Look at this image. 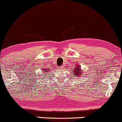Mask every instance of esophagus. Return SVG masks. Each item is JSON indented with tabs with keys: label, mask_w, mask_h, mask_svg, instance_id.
<instances>
[{
	"label": "esophagus",
	"mask_w": 122,
	"mask_h": 122,
	"mask_svg": "<svg viewBox=\"0 0 122 122\" xmlns=\"http://www.w3.org/2000/svg\"><path fill=\"white\" fill-rule=\"evenodd\" d=\"M64 69H65V67H64L63 66H61L60 67V69H61V70H63Z\"/></svg>",
	"instance_id": "obj_1"
}]
</instances>
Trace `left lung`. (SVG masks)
Listing matches in <instances>:
<instances>
[{"mask_svg": "<svg viewBox=\"0 0 122 122\" xmlns=\"http://www.w3.org/2000/svg\"><path fill=\"white\" fill-rule=\"evenodd\" d=\"M72 73H73V75L72 76L73 77H75L76 78L77 77H81V75H82V73L83 72V70H81V66L80 65H76L75 66V68L73 69V70H71Z\"/></svg>", "mask_w": 122, "mask_h": 122, "instance_id": "obj_1", "label": "left lung"}]
</instances>
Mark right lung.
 <instances>
[{
  "instance_id": "add662e5",
  "label": "right lung",
  "mask_w": 122,
  "mask_h": 122,
  "mask_svg": "<svg viewBox=\"0 0 122 122\" xmlns=\"http://www.w3.org/2000/svg\"><path fill=\"white\" fill-rule=\"evenodd\" d=\"M42 71L43 73L44 72V73H46V72L47 73L46 74H48V73H49V71H50V70H49V69H46V68H44V69H42ZM49 74H50V73H49ZM45 75L47 76V74H45Z\"/></svg>"
}]
</instances>
